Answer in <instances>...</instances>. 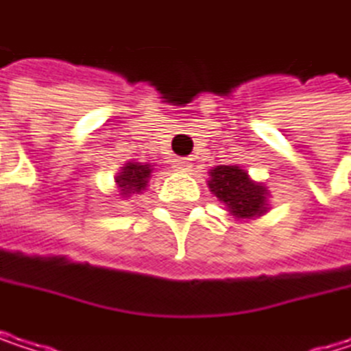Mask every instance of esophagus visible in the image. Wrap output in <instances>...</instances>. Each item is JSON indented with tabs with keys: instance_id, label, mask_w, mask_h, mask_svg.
<instances>
[{
	"instance_id": "obj_1",
	"label": "esophagus",
	"mask_w": 351,
	"mask_h": 351,
	"mask_svg": "<svg viewBox=\"0 0 351 351\" xmlns=\"http://www.w3.org/2000/svg\"><path fill=\"white\" fill-rule=\"evenodd\" d=\"M173 167H176L178 171H190L192 163H190V159H176V161H173Z\"/></svg>"
}]
</instances>
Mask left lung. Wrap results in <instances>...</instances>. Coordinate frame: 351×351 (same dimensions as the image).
<instances>
[{"label":"left lung","instance_id":"8db88e82","mask_svg":"<svg viewBox=\"0 0 351 351\" xmlns=\"http://www.w3.org/2000/svg\"><path fill=\"white\" fill-rule=\"evenodd\" d=\"M210 192L217 194L229 210L241 219L258 217L265 213V188L254 184L237 165H219L210 171Z\"/></svg>","mask_w":351,"mask_h":351}]
</instances>
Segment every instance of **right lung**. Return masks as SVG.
I'll list each match as a JSON object with an SVG mask.
<instances>
[{
	"label": "right lung",
	"mask_w": 351,
	"mask_h": 351,
	"mask_svg": "<svg viewBox=\"0 0 351 351\" xmlns=\"http://www.w3.org/2000/svg\"><path fill=\"white\" fill-rule=\"evenodd\" d=\"M151 178V167L149 165H141V163H128L120 176H118V186L122 188V194H138L141 190H145L147 182Z\"/></svg>",
	"instance_id": "obj_1"
}]
</instances>
